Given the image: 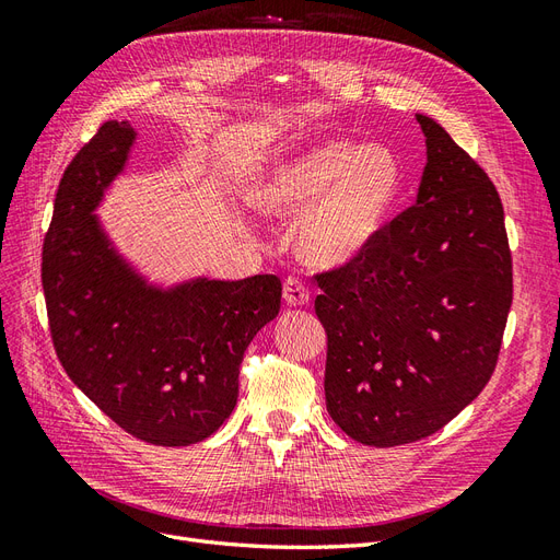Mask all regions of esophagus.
<instances>
[{
	"mask_svg": "<svg viewBox=\"0 0 560 560\" xmlns=\"http://www.w3.org/2000/svg\"><path fill=\"white\" fill-rule=\"evenodd\" d=\"M284 301L290 303V306H306V303L311 301L308 287L303 284L299 278H287L284 280Z\"/></svg>",
	"mask_w": 560,
	"mask_h": 560,
	"instance_id": "obj_1",
	"label": "esophagus"
}]
</instances>
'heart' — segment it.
Returning <instances> with one entry per match:
<instances>
[{
    "label": "heart",
    "mask_w": 560,
    "mask_h": 560,
    "mask_svg": "<svg viewBox=\"0 0 560 560\" xmlns=\"http://www.w3.org/2000/svg\"><path fill=\"white\" fill-rule=\"evenodd\" d=\"M399 189V161L387 147L331 140L270 171L252 200L273 217L303 212L296 226L301 257L343 266L378 238Z\"/></svg>",
    "instance_id": "heart-1"
}]
</instances>
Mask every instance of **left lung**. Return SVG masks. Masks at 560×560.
<instances>
[{
  "label": "left lung",
  "instance_id": "obj_1",
  "mask_svg": "<svg viewBox=\"0 0 560 560\" xmlns=\"http://www.w3.org/2000/svg\"><path fill=\"white\" fill-rule=\"evenodd\" d=\"M416 118L428 147L416 206L358 259L315 276L327 411L378 448L434 434L479 397L514 292L498 189L434 118Z\"/></svg>",
  "mask_w": 560,
  "mask_h": 560
}]
</instances>
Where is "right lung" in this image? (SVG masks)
I'll list each match as a JSON object with an SVG mask.
<instances>
[{
	"label": "right lung",
	"instance_id": "add662e5",
	"mask_svg": "<svg viewBox=\"0 0 560 560\" xmlns=\"http://www.w3.org/2000/svg\"><path fill=\"white\" fill-rule=\"evenodd\" d=\"M135 130L100 126L67 165L42 252L48 327L67 376L128 434L189 446L238 401L243 354L280 313L278 276L149 284L93 214L124 173Z\"/></svg>",
	"mask_w": 560,
	"mask_h": 560
}]
</instances>
